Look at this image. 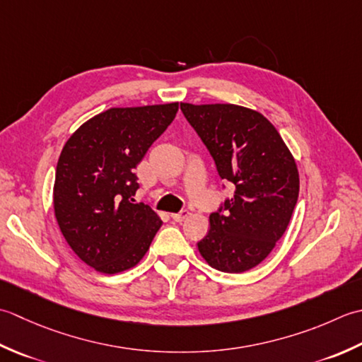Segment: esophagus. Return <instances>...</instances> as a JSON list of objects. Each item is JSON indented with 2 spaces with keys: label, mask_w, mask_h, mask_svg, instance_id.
I'll list each match as a JSON object with an SVG mask.
<instances>
[{
  "label": "esophagus",
  "mask_w": 362,
  "mask_h": 362,
  "mask_svg": "<svg viewBox=\"0 0 362 362\" xmlns=\"http://www.w3.org/2000/svg\"><path fill=\"white\" fill-rule=\"evenodd\" d=\"M189 217V211H181L180 214H172V218L175 222H182V220H186Z\"/></svg>",
  "instance_id": "obj_1"
}]
</instances>
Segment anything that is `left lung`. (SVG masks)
Listing matches in <instances>:
<instances>
[{"label":"left lung","mask_w":362,"mask_h":362,"mask_svg":"<svg viewBox=\"0 0 362 362\" xmlns=\"http://www.w3.org/2000/svg\"><path fill=\"white\" fill-rule=\"evenodd\" d=\"M181 110L216 160L234 197L209 216L198 252L211 267L242 274L261 264L283 238L298 200L300 178L291 150L257 110L216 103Z\"/></svg>","instance_id":"left-lung-1"}]
</instances>
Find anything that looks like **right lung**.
<instances>
[{
	"instance_id": "1",
	"label": "right lung",
	"mask_w": 362,
	"mask_h": 362,
	"mask_svg": "<svg viewBox=\"0 0 362 362\" xmlns=\"http://www.w3.org/2000/svg\"><path fill=\"white\" fill-rule=\"evenodd\" d=\"M178 112V103L110 107L73 132L57 160L53 206L65 240L100 274L134 267L162 220L134 203V168Z\"/></svg>"
}]
</instances>
